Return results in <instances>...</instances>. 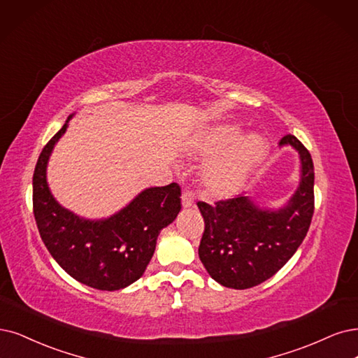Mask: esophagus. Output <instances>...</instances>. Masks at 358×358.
Segmentation results:
<instances>
[{
  "label": "esophagus",
  "instance_id": "obj_1",
  "mask_svg": "<svg viewBox=\"0 0 358 358\" xmlns=\"http://www.w3.org/2000/svg\"><path fill=\"white\" fill-rule=\"evenodd\" d=\"M181 202H182L184 208L193 206V203H194V193L192 190H189V189L184 190L182 196H181Z\"/></svg>",
  "mask_w": 358,
  "mask_h": 358
}]
</instances>
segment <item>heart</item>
<instances>
[{
  "mask_svg": "<svg viewBox=\"0 0 358 358\" xmlns=\"http://www.w3.org/2000/svg\"><path fill=\"white\" fill-rule=\"evenodd\" d=\"M241 129L233 125L220 127L203 134L196 148L202 155H215L239 137ZM266 152V141L258 134H249L241 138L230 149L217 155L208 162L203 178L210 193L227 196L234 193L245 181L248 172Z\"/></svg>",
  "mask_w": 358,
  "mask_h": 358,
  "instance_id": "obj_1",
  "label": "heart"
}]
</instances>
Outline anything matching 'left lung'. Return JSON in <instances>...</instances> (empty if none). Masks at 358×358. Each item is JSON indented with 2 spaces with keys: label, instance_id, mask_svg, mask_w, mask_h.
Listing matches in <instances>:
<instances>
[{
  "label": "left lung",
  "instance_id": "1",
  "mask_svg": "<svg viewBox=\"0 0 358 358\" xmlns=\"http://www.w3.org/2000/svg\"><path fill=\"white\" fill-rule=\"evenodd\" d=\"M301 157V182L279 210L259 209L237 194L209 205L197 202L205 221L199 258L209 275L231 289H249L270 279L290 259L314 214V165L310 152L295 136H285Z\"/></svg>",
  "mask_w": 358,
  "mask_h": 358
}]
</instances>
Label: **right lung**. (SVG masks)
<instances>
[{
    "mask_svg": "<svg viewBox=\"0 0 358 358\" xmlns=\"http://www.w3.org/2000/svg\"><path fill=\"white\" fill-rule=\"evenodd\" d=\"M72 116L38 157L32 178L36 227L51 257L75 280L99 290H117L134 283L150 262L156 239L181 209L177 182L141 192L108 220L90 221L62 208L51 196L45 169L50 153Z\"/></svg>",
    "mask_w": 358,
    "mask_h": 358,
    "instance_id": "1",
    "label": "right lung"
}]
</instances>
